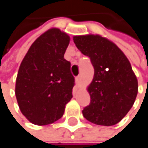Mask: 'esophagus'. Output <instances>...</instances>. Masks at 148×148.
Instances as JSON below:
<instances>
[{
	"mask_svg": "<svg viewBox=\"0 0 148 148\" xmlns=\"http://www.w3.org/2000/svg\"><path fill=\"white\" fill-rule=\"evenodd\" d=\"M75 80H76V83H77V85H79V84L80 83V76H79V75H78V76L75 78Z\"/></svg>",
	"mask_w": 148,
	"mask_h": 148,
	"instance_id": "34e87169",
	"label": "esophagus"
}]
</instances>
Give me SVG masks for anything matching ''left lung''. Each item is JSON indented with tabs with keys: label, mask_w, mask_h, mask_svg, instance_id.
<instances>
[{
	"label": "left lung",
	"mask_w": 148,
	"mask_h": 148,
	"mask_svg": "<svg viewBox=\"0 0 148 148\" xmlns=\"http://www.w3.org/2000/svg\"><path fill=\"white\" fill-rule=\"evenodd\" d=\"M74 42L94 69L88 87L91 101L82 110L84 117L97 125L116 124L130 111L138 92L130 62L116 45L99 35L76 36Z\"/></svg>",
	"instance_id": "1"
}]
</instances>
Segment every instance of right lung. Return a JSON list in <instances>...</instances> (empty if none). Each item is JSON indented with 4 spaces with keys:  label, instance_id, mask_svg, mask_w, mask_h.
I'll use <instances>...</instances> for the list:
<instances>
[{
    "label": "right lung",
    "instance_id": "add662e5",
    "mask_svg": "<svg viewBox=\"0 0 148 148\" xmlns=\"http://www.w3.org/2000/svg\"><path fill=\"white\" fill-rule=\"evenodd\" d=\"M69 44L65 32L50 29L32 45L20 64L15 95L22 114L33 124L59 120L73 98L74 77L64 59Z\"/></svg>",
    "mask_w": 148,
    "mask_h": 148
}]
</instances>
